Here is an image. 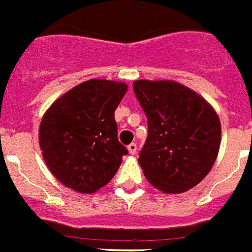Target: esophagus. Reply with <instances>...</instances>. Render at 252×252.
Listing matches in <instances>:
<instances>
[{
  "label": "esophagus",
  "mask_w": 252,
  "mask_h": 252,
  "mask_svg": "<svg viewBox=\"0 0 252 252\" xmlns=\"http://www.w3.org/2000/svg\"><path fill=\"white\" fill-rule=\"evenodd\" d=\"M136 150H137V145H136L135 143H132V144L128 145V152H129L131 155H135Z\"/></svg>",
  "instance_id": "1"
}]
</instances>
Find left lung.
<instances>
[{
    "mask_svg": "<svg viewBox=\"0 0 252 252\" xmlns=\"http://www.w3.org/2000/svg\"><path fill=\"white\" fill-rule=\"evenodd\" d=\"M148 120L139 156L147 180L163 193H183L206 178L221 140L219 116L206 98L172 80H136Z\"/></svg>",
    "mask_w": 252,
    "mask_h": 252,
    "instance_id": "1",
    "label": "left lung"
}]
</instances>
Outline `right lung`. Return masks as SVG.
Listing matches in <instances>:
<instances>
[{
	"label": "right lung",
	"instance_id": "right-lung-1",
	"mask_svg": "<svg viewBox=\"0 0 252 252\" xmlns=\"http://www.w3.org/2000/svg\"><path fill=\"white\" fill-rule=\"evenodd\" d=\"M128 91L120 81L94 79L60 96L38 129L42 158L60 183L94 193L109 183L128 151L117 140L115 111Z\"/></svg>",
	"mask_w": 252,
	"mask_h": 252
}]
</instances>
